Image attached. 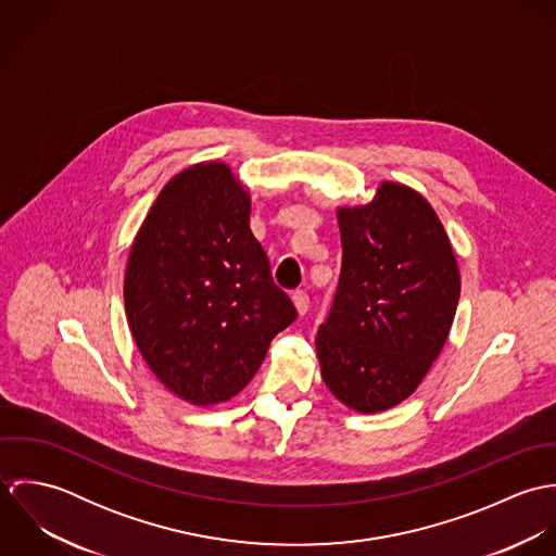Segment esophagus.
I'll return each instance as SVG.
<instances>
[{"mask_svg":"<svg viewBox=\"0 0 556 556\" xmlns=\"http://www.w3.org/2000/svg\"><path fill=\"white\" fill-rule=\"evenodd\" d=\"M293 306H295L298 315H300V317H304V315L308 313V308H311V300H308V295H306L304 291L293 293Z\"/></svg>","mask_w":556,"mask_h":556,"instance_id":"esophagus-1","label":"esophagus"}]
</instances>
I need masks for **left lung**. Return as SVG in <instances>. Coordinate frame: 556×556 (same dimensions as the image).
I'll list each match as a JSON object with an SVG mask.
<instances>
[{
	"mask_svg": "<svg viewBox=\"0 0 556 556\" xmlns=\"http://www.w3.org/2000/svg\"><path fill=\"white\" fill-rule=\"evenodd\" d=\"M342 267L318 327L327 390L357 413L410 396L443 351L460 298L458 261L432 205L383 179L364 205L336 210Z\"/></svg>",
	"mask_w": 556,
	"mask_h": 556,
	"instance_id": "obj_1",
	"label": "left lung"
}]
</instances>
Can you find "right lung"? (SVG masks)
Here are the masks:
<instances>
[{
	"label": "right lung",
	"instance_id": "right-lung-1",
	"mask_svg": "<svg viewBox=\"0 0 556 556\" xmlns=\"http://www.w3.org/2000/svg\"><path fill=\"white\" fill-rule=\"evenodd\" d=\"M252 197L227 162H197L160 190L132 239L124 306L150 370L212 406L252 381L298 313L250 231Z\"/></svg>",
	"mask_w": 556,
	"mask_h": 556
}]
</instances>
